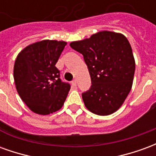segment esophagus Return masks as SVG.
Masks as SVG:
<instances>
[{"instance_id": "34e87169", "label": "esophagus", "mask_w": 156, "mask_h": 156, "mask_svg": "<svg viewBox=\"0 0 156 156\" xmlns=\"http://www.w3.org/2000/svg\"><path fill=\"white\" fill-rule=\"evenodd\" d=\"M71 83L73 86H76V80H73V81L71 82Z\"/></svg>"}]
</instances>
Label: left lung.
<instances>
[{
  "label": "left lung",
  "mask_w": 156,
  "mask_h": 156,
  "mask_svg": "<svg viewBox=\"0 0 156 156\" xmlns=\"http://www.w3.org/2000/svg\"><path fill=\"white\" fill-rule=\"evenodd\" d=\"M70 47L83 56L91 77V87L82 94L86 108L98 115L117 111L130 92L135 70L128 39L121 33L102 31L72 41Z\"/></svg>",
  "instance_id": "1"
}]
</instances>
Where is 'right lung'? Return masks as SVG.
Masks as SVG:
<instances>
[{
    "instance_id": "right-lung-1",
    "label": "right lung",
    "mask_w": 156,
    "mask_h": 156,
    "mask_svg": "<svg viewBox=\"0 0 156 156\" xmlns=\"http://www.w3.org/2000/svg\"><path fill=\"white\" fill-rule=\"evenodd\" d=\"M67 42L43 40L29 45L17 55L14 65L16 88L32 112L41 115L59 110L70 90L60 79L56 63Z\"/></svg>"
}]
</instances>
